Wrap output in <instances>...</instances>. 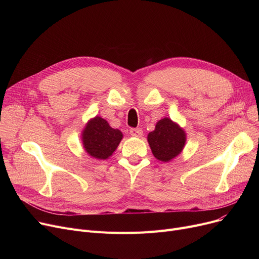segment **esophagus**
<instances>
[{"mask_svg":"<svg viewBox=\"0 0 259 259\" xmlns=\"http://www.w3.org/2000/svg\"><path fill=\"white\" fill-rule=\"evenodd\" d=\"M130 134L133 138H141L143 135V130L140 128H132L130 129Z\"/></svg>","mask_w":259,"mask_h":259,"instance_id":"esophagus-1","label":"esophagus"}]
</instances>
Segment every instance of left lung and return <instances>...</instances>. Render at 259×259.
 <instances>
[{
	"mask_svg": "<svg viewBox=\"0 0 259 259\" xmlns=\"http://www.w3.org/2000/svg\"><path fill=\"white\" fill-rule=\"evenodd\" d=\"M147 141L156 159L169 162L184 150L187 134L178 122L164 117L156 122L153 131L149 132Z\"/></svg>",
	"mask_w": 259,
	"mask_h": 259,
	"instance_id": "1",
	"label": "left lung"
}]
</instances>
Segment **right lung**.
Instances as JSON below:
<instances>
[{
  "label": "right lung",
  "instance_id": "right-lung-1",
  "mask_svg": "<svg viewBox=\"0 0 259 259\" xmlns=\"http://www.w3.org/2000/svg\"><path fill=\"white\" fill-rule=\"evenodd\" d=\"M80 139L89 156L105 160L116 150L122 140V133L118 129H113L103 117L94 116L87 121Z\"/></svg>",
  "mask_w": 259,
  "mask_h": 259
}]
</instances>
